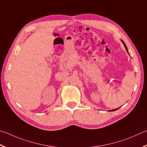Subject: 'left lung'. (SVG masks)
I'll use <instances>...</instances> for the list:
<instances>
[{
	"instance_id": "1",
	"label": "left lung",
	"mask_w": 147,
	"mask_h": 147,
	"mask_svg": "<svg viewBox=\"0 0 147 147\" xmlns=\"http://www.w3.org/2000/svg\"><path fill=\"white\" fill-rule=\"evenodd\" d=\"M121 42H123V45H124V46H125V49H126V51H127V53H128V54L129 55V51H128V49H127V46H126V44H125V43H124V42L123 41V40H121ZM119 108H117V109H113V110H111L110 111H116V110H118V109H119Z\"/></svg>"
}]
</instances>
